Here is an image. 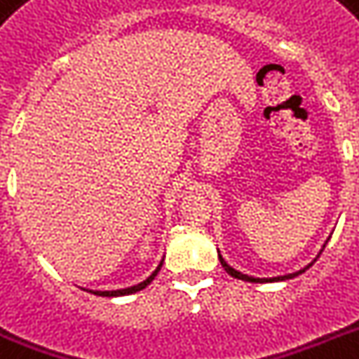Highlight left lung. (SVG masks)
<instances>
[{"label": "left lung", "mask_w": 359, "mask_h": 359, "mask_svg": "<svg viewBox=\"0 0 359 359\" xmlns=\"http://www.w3.org/2000/svg\"><path fill=\"white\" fill-rule=\"evenodd\" d=\"M326 242H328V240H326ZM323 250H324V245H323ZM323 250H320V251H323ZM218 257H219V262H222V266L225 268V272L229 273V276H233V278L244 279V281H250V283H272V281H285V279H292V278H296V276H300V273H304L307 270V268L313 266V262L317 261L318 257H320V253H318L317 259H315V261H313V262H309V264H307L306 268H302V270H298V272H294V273H287V276H278V278H251V276H248V273H242V272H238V270H235V268H233V266H229V264L225 262L224 257L219 255V253H218Z\"/></svg>", "instance_id": "8db88e82"}]
</instances>
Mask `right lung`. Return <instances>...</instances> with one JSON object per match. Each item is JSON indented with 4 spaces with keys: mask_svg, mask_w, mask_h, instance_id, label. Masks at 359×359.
Returning <instances> with one entry per match:
<instances>
[{
    "mask_svg": "<svg viewBox=\"0 0 359 359\" xmlns=\"http://www.w3.org/2000/svg\"><path fill=\"white\" fill-rule=\"evenodd\" d=\"M163 261L160 262L156 266V270L149 276V278L145 279V281H141V283L134 285V287H128V289H117V290H89V292H93V294H97V296H108V298H114V296H126V294H134V292H137V290H143L147 287V285L151 283L152 279L156 278V273L160 272V268H162ZM86 290V289H83Z\"/></svg>",
    "mask_w": 359,
    "mask_h": 359,
    "instance_id": "obj_1",
    "label": "right lung"
}]
</instances>
